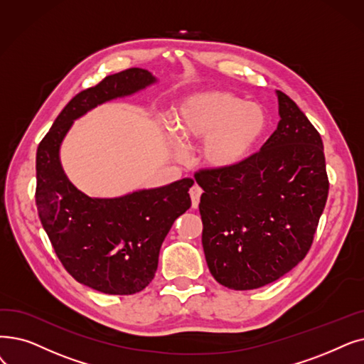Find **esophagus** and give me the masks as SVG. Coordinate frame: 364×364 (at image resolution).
Segmentation results:
<instances>
[{
  "mask_svg": "<svg viewBox=\"0 0 364 364\" xmlns=\"http://www.w3.org/2000/svg\"><path fill=\"white\" fill-rule=\"evenodd\" d=\"M191 198H192V207L193 208H198V205H199V199H200V195H202V188L198 186V184H195L192 188H191Z\"/></svg>",
  "mask_w": 364,
  "mask_h": 364,
  "instance_id": "34e87169",
  "label": "esophagus"
}]
</instances>
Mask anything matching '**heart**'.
Instances as JSON below:
<instances>
[{"instance_id":"heart-1","label":"heart","mask_w":364,"mask_h":364,"mask_svg":"<svg viewBox=\"0 0 364 364\" xmlns=\"http://www.w3.org/2000/svg\"><path fill=\"white\" fill-rule=\"evenodd\" d=\"M173 131L186 141H203L202 157L213 168L241 164L266 129V114L256 102H244L226 90L186 97L173 108Z\"/></svg>"}]
</instances>
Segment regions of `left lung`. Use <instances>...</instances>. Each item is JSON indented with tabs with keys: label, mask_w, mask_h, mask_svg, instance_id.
Instances as JSON below:
<instances>
[{
	"label": "left lung",
	"mask_w": 364,
	"mask_h": 364,
	"mask_svg": "<svg viewBox=\"0 0 364 364\" xmlns=\"http://www.w3.org/2000/svg\"><path fill=\"white\" fill-rule=\"evenodd\" d=\"M277 95L281 120L260 151L195 173L205 259L233 290L263 287L302 262L328 195L318 131L286 93Z\"/></svg>",
	"instance_id": "obj_1"
}]
</instances>
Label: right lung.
<instances>
[{
    "label": "right lung",
    "mask_w": 364,
    "mask_h": 364,
    "mask_svg": "<svg viewBox=\"0 0 364 364\" xmlns=\"http://www.w3.org/2000/svg\"><path fill=\"white\" fill-rule=\"evenodd\" d=\"M156 82L143 68L107 75L65 105L37 149L36 203L58 259L80 284L105 294H134L154 278L159 251L177 217L191 208L192 178L120 198H90L67 178L59 149L75 119Z\"/></svg>",
    "instance_id": "right-lung-1"
}]
</instances>
